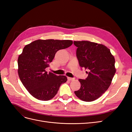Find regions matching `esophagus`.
<instances>
[{
	"label": "esophagus",
	"mask_w": 132,
	"mask_h": 132,
	"mask_svg": "<svg viewBox=\"0 0 132 132\" xmlns=\"http://www.w3.org/2000/svg\"><path fill=\"white\" fill-rule=\"evenodd\" d=\"M68 80H69V81H73V80H75V78L68 77Z\"/></svg>",
	"instance_id": "34e87169"
}]
</instances>
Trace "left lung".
I'll use <instances>...</instances> for the list:
<instances>
[{
    "label": "left lung",
    "mask_w": 132,
    "mask_h": 132,
    "mask_svg": "<svg viewBox=\"0 0 132 132\" xmlns=\"http://www.w3.org/2000/svg\"><path fill=\"white\" fill-rule=\"evenodd\" d=\"M78 47L77 57L79 65L89 71L86 79H79L81 87L74 91L82 101L97 99L110 86L116 73L115 59L105 46L87 41H74Z\"/></svg>",
    "instance_id": "1"
}]
</instances>
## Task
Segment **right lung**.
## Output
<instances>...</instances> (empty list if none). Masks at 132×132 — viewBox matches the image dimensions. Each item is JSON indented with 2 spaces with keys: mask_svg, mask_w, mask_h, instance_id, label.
<instances>
[{
  "mask_svg": "<svg viewBox=\"0 0 132 132\" xmlns=\"http://www.w3.org/2000/svg\"><path fill=\"white\" fill-rule=\"evenodd\" d=\"M72 44L71 40L38 39L23 48L18 60V74L23 85L35 98L50 100L57 94L62 84L67 81L65 76L48 73L46 68L58 51Z\"/></svg>",
  "mask_w": 132,
  "mask_h": 132,
  "instance_id": "right-lung-1",
  "label": "right lung"
}]
</instances>
